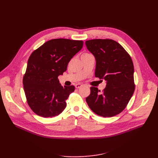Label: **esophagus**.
Listing matches in <instances>:
<instances>
[{
  "label": "esophagus",
  "instance_id": "obj_1",
  "mask_svg": "<svg viewBox=\"0 0 158 158\" xmlns=\"http://www.w3.org/2000/svg\"><path fill=\"white\" fill-rule=\"evenodd\" d=\"M82 86V85L81 84H76V85H75V87L76 88H80Z\"/></svg>",
  "mask_w": 158,
  "mask_h": 158
}]
</instances>
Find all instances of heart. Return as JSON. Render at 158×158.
Returning <instances> with one entry per match:
<instances>
[{"label":"heart","instance_id":"b5f03b06","mask_svg":"<svg viewBox=\"0 0 158 158\" xmlns=\"http://www.w3.org/2000/svg\"><path fill=\"white\" fill-rule=\"evenodd\" d=\"M85 54H87V53H85ZM85 54H84V55H85Z\"/></svg>","mask_w":158,"mask_h":158}]
</instances>
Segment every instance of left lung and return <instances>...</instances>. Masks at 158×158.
<instances>
[{
  "mask_svg": "<svg viewBox=\"0 0 158 158\" xmlns=\"http://www.w3.org/2000/svg\"><path fill=\"white\" fill-rule=\"evenodd\" d=\"M85 45L96 60L95 76L106 81L103 92L90 88L85 100L93 112L103 117L121 113L135 92L134 65L131 56L117 41L91 40Z\"/></svg>",
  "mask_w": 158,
  "mask_h": 158,
  "instance_id": "8db88e82",
  "label": "left lung"
}]
</instances>
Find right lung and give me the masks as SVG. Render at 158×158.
I'll return each mask as SVG.
<instances>
[{"instance_id":"obj_1","label":"right lung","mask_w":158,"mask_h":158,"mask_svg":"<svg viewBox=\"0 0 158 158\" xmlns=\"http://www.w3.org/2000/svg\"><path fill=\"white\" fill-rule=\"evenodd\" d=\"M83 41L54 39L33 51L23 78L27 104L37 115L52 117L66 107V100L75 87L62 86L58 76L66 70L70 59L81 50Z\"/></svg>"}]
</instances>
